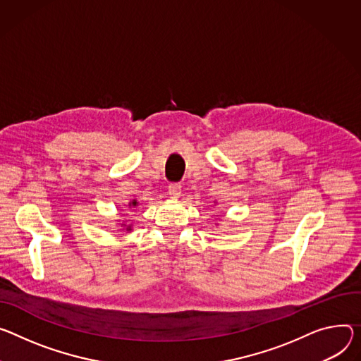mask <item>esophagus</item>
Masks as SVG:
<instances>
[{
  "mask_svg": "<svg viewBox=\"0 0 361 361\" xmlns=\"http://www.w3.org/2000/svg\"><path fill=\"white\" fill-rule=\"evenodd\" d=\"M169 194L171 199H178L180 194H181V185L177 183H173L169 185Z\"/></svg>",
  "mask_w": 361,
  "mask_h": 361,
  "instance_id": "34e87169",
  "label": "esophagus"
}]
</instances>
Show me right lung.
<instances>
[{
    "mask_svg": "<svg viewBox=\"0 0 361 361\" xmlns=\"http://www.w3.org/2000/svg\"><path fill=\"white\" fill-rule=\"evenodd\" d=\"M138 206V202L137 200H133V202H129L128 203V207L130 209V207H137ZM116 224H119V231H122V232H125V233H130L133 232V224H128L126 221H121V220H118V223Z\"/></svg>",
    "mask_w": 361,
    "mask_h": 361,
    "instance_id": "obj_1",
    "label": "right lung"
}]
</instances>
